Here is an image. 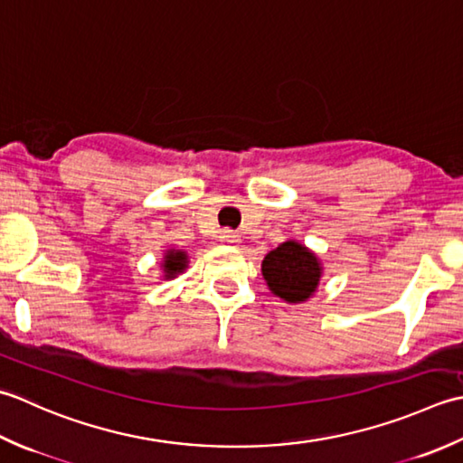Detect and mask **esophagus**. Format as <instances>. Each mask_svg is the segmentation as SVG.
I'll return each instance as SVG.
<instances>
[{
  "mask_svg": "<svg viewBox=\"0 0 463 463\" xmlns=\"http://www.w3.org/2000/svg\"><path fill=\"white\" fill-rule=\"evenodd\" d=\"M220 241L225 245H235L240 241V235H235L232 230H223L220 232Z\"/></svg>",
  "mask_w": 463,
  "mask_h": 463,
  "instance_id": "34e87169",
  "label": "esophagus"
}]
</instances>
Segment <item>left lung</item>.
Masks as SVG:
<instances>
[{"mask_svg":"<svg viewBox=\"0 0 463 463\" xmlns=\"http://www.w3.org/2000/svg\"><path fill=\"white\" fill-rule=\"evenodd\" d=\"M322 271L316 253L296 240L278 245L261 261V273L269 291L288 304H299L314 296Z\"/></svg>","mask_w":463,"mask_h":463,"instance_id":"8db88e82","label":"left lung"}]
</instances>
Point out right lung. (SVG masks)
<instances>
[{"label":"right lung","instance_id":"add662e5","mask_svg":"<svg viewBox=\"0 0 463 463\" xmlns=\"http://www.w3.org/2000/svg\"><path fill=\"white\" fill-rule=\"evenodd\" d=\"M164 279H172L187 268V253L182 250H167L164 256Z\"/></svg>","mask_w":463,"mask_h":463}]
</instances>
